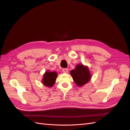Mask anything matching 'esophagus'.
Returning a JSON list of instances; mask_svg holds the SVG:
<instances>
[{"instance_id": "1", "label": "esophagus", "mask_w": 130, "mask_h": 130, "mask_svg": "<svg viewBox=\"0 0 130 130\" xmlns=\"http://www.w3.org/2000/svg\"><path fill=\"white\" fill-rule=\"evenodd\" d=\"M68 71H69V70H68V69H67V68H65V69H62V72H63V73H66L68 72Z\"/></svg>"}]
</instances>
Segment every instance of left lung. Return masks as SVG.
Returning a JSON list of instances; mask_svg holds the SVG:
<instances>
[{"label": "left lung", "instance_id": "1", "mask_svg": "<svg viewBox=\"0 0 130 130\" xmlns=\"http://www.w3.org/2000/svg\"><path fill=\"white\" fill-rule=\"evenodd\" d=\"M70 73L76 85L79 87L88 83L92 77L88 67L83 64H78L71 71Z\"/></svg>", "mask_w": 130, "mask_h": 130}]
</instances>
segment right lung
Here are the masks:
<instances>
[{"instance_id":"right-lung-1","label":"right lung","mask_w":130,"mask_h":130,"mask_svg":"<svg viewBox=\"0 0 130 130\" xmlns=\"http://www.w3.org/2000/svg\"><path fill=\"white\" fill-rule=\"evenodd\" d=\"M57 73L56 72H49L47 71L44 74L42 83L46 87H51L55 83Z\"/></svg>"}]
</instances>
